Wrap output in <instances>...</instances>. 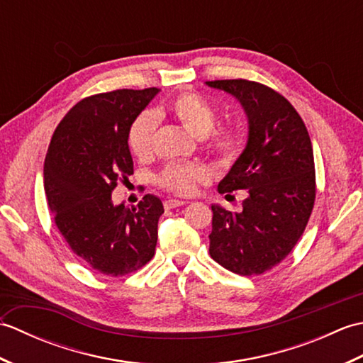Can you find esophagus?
Returning <instances> with one entry per match:
<instances>
[{
  "label": "esophagus",
  "mask_w": 363,
  "mask_h": 363,
  "mask_svg": "<svg viewBox=\"0 0 363 363\" xmlns=\"http://www.w3.org/2000/svg\"><path fill=\"white\" fill-rule=\"evenodd\" d=\"M186 203L184 201H179V199H167V201L164 203L165 209H174V207H179V206H184Z\"/></svg>",
  "instance_id": "esophagus-1"
}]
</instances>
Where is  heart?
I'll return each mask as SVG.
<instances>
[{
  "mask_svg": "<svg viewBox=\"0 0 363 363\" xmlns=\"http://www.w3.org/2000/svg\"><path fill=\"white\" fill-rule=\"evenodd\" d=\"M167 112L174 117L191 135L204 137L211 133L217 120L215 107L201 95L186 91L174 98ZM157 112H145L133 121L128 133V146L137 159H148L152 152V138L157 125ZM211 150L221 162H234L243 148L242 134L234 128L220 129L211 137ZM207 177L206 168L196 164L169 165L159 176V184L176 195H190L198 182Z\"/></svg>",
  "mask_w": 363,
  "mask_h": 363,
  "instance_id": "obj_1",
  "label": "heart"
}]
</instances>
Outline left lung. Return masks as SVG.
<instances>
[{
  "label": "left lung",
  "mask_w": 363,
  "mask_h": 363,
  "mask_svg": "<svg viewBox=\"0 0 363 363\" xmlns=\"http://www.w3.org/2000/svg\"><path fill=\"white\" fill-rule=\"evenodd\" d=\"M235 96L248 117V142L218 191L245 190L242 212L212 206L211 257L242 276L262 274L291 252L315 203V164L309 133L287 99L246 79L207 81Z\"/></svg>",
  "instance_id": "left-lung-1"
}]
</instances>
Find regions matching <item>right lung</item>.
<instances>
[{
    "label": "right lung",
    "mask_w": 363,
    "mask_h": 363,
    "mask_svg": "<svg viewBox=\"0 0 363 363\" xmlns=\"http://www.w3.org/2000/svg\"><path fill=\"white\" fill-rule=\"evenodd\" d=\"M159 89L113 90L84 98L59 123L43 167L45 194L60 234L84 264L125 276L152 259L162 201L115 206L112 191L134 173L128 133Z\"/></svg>",
    "instance_id": "right-lung-1"
}]
</instances>
